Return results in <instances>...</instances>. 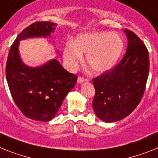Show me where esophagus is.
Wrapping results in <instances>:
<instances>
[{
	"instance_id": "esophagus-1",
	"label": "esophagus",
	"mask_w": 158,
	"mask_h": 158,
	"mask_svg": "<svg viewBox=\"0 0 158 158\" xmlns=\"http://www.w3.org/2000/svg\"><path fill=\"white\" fill-rule=\"evenodd\" d=\"M84 81H87V79H84L83 78H82V77H79V78L77 79V83H82Z\"/></svg>"
}]
</instances>
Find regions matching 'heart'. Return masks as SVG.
Returning a JSON list of instances; mask_svg holds the SVG:
<instances>
[{"mask_svg": "<svg viewBox=\"0 0 158 158\" xmlns=\"http://www.w3.org/2000/svg\"><path fill=\"white\" fill-rule=\"evenodd\" d=\"M124 50L120 34L109 32H90L79 34L73 43L63 48L65 63L71 70L83 62L86 54L88 67L95 74L109 71L116 64Z\"/></svg>", "mask_w": 158, "mask_h": 158, "instance_id": "obj_1", "label": "heart"}]
</instances>
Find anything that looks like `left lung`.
Wrapping results in <instances>:
<instances>
[{"instance_id": "obj_1", "label": "left lung", "mask_w": 158, "mask_h": 158, "mask_svg": "<svg viewBox=\"0 0 158 158\" xmlns=\"http://www.w3.org/2000/svg\"><path fill=\"white\" fill-rule=\"evenodd\" d=\"M126 53L113 70L92 79L95 95L92 107L102 121L124 119L136 108L149 76V58L146 46L133 32L124 30Z\"/></svg>"}]
</instances>
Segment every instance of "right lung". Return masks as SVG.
I'll return each instance as SVG.
<instances>
[{
  "instance_id": "obj_1",
  "label": "right lung",
  "mask_w": 158,
  "mask_h": 158,
  "mask_svg": "<svg viewBox=\"0 0 158 158\" xmlns=\"http://www.w3.org/2000/svg\"><path fill=\"white\" fill-rule=\"evenodd\" d=\"M57 26L38 22L26 28L12 45L6 63V79L16 105L26 117L37 121H50L56 116L63 99L75 86L77 76L55 59L38 67L26 65L20 55V41L50 38Z\"/></svg>"
}]
</instances>
